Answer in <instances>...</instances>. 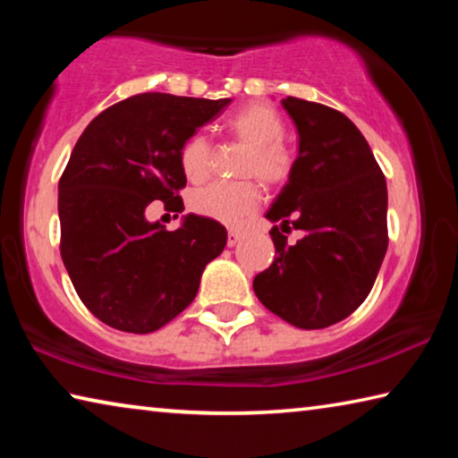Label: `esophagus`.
<instances>
[{
    "instance_id": "1",
    "label": "esophagus",
    "mask_w": 458,
    "mask_h": 458,
    "mask_svg": "<svg viewBox=\"0 0 458 458\" xmlns=\"http://www.w3.org/2000/svg\"><path fill=\"white\" fill-rule=\"evenodd\" d=\"M240 238H242V234H240L238 230H228V246H236L240 242Z\"/></svg>"
}]
</instances>
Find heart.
<instances>
[{
  "instance_id": "obj_1",
  "label": "heart",
  "mask_w": 458,
  "mask_h": 458,
  "mask_svg": "<svg viewBox=\"0 0 458 458\" xmlns=\"http://www.w3.org/2000/svg\"><path fill=\"white\" fill-rule=\"evenodd\" d=\"M230 135L248 145L240 164V177H257L268 188L283 185L291 174V155L283 143L284 123L273 106L248 105L228 121ZM180 165L190 182H204L214 165V145L206 135H191L182 145ZM260 204L259 185L246 180L236 183H212L191 193L190 208L198 216L240 226L257 212Z\"/></svg>"
}]
</instances>
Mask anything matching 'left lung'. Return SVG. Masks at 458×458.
I'll return each instance as SVG.
<instances>
[{
  "label": "left lung",
  "mask_w": 458,
  "mask_h": 458,
  "mask_svg": "<svg viewBox=\"0 0 458 458\" xmlns=\"http://www.w3.org/2000/svg\"><path fill=\"white\" fill-rule=\"evenodd\" d=\"M299 133L289 182L267 212L276 257L254 276L268 311L301 329H323L358 309L387 250L386 177L360 129L335 108L286 97ZM306 236L289 245L280 232Z\"/></svg>",
  "instance_id": "obj_1"
}]
</instances>
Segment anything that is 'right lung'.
<instances>
[{
  "instance_id": "obj_1",
  "label": "right lung",
  "mask_w": 458,
  "mask_h": 458,
  "mask_svg": "<svg viewBox=\"0 0 458 458\" xmlns=\"http://www.w3.org/2000/svg\"><path fill=\"white\" fill-rule=\"evenodd\" d=\"M230 105L143 92L89 123L58 182L60 257L89 311L127 333H151L198 294L206 265L226 246V228L190 214L177 230L147 222L161 199L183 210L182 145Z\"/></svg>"
}]
</instances>
